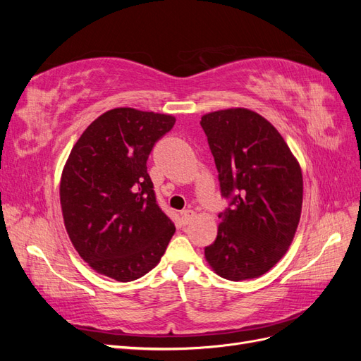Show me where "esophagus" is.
I'll return each instance as SVG.
<instances>
[{
  "label": "esophagus",
  "mask_w": 361,
  "mask_h": 361,
  "mask_svg": "<svg viewBox=\"0 0 361 361\" xmlns=\"http://www.w3.org/2000/svg\"><path fill=\"white\" fill-rule=\"evenodd\" d=\"M192 218H194V212L191 209H185V211L180 212V221H182L183 226H187L188 223H191Z\"/></svg>",
  "instance_id": "1"
}]
</instances>
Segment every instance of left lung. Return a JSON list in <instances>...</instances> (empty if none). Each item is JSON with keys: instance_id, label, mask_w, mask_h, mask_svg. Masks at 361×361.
I'll use <instances>...</instances> for the list:
<instances>
[{"instance_id": "obj_1", "label": "left lung", "mask_w": 361, "mask_h": 361, "mask_svg": "<svg viewBox=\"0 0 361 361\" xmlns=\"http://www.w3.org/2000/svg\"><path fill=\"white\" fill-rule=\"evenodd\" d=\"M220 179L231 199L204 257L218 276L241 281L264 276L286 255L300 223L302 173L285 138L248 108L202 116Z\"/></svg>"}]
</instances>
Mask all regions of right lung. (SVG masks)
Instances as JSON below:
<instances>
[{
  "label": "right lung",
  "mask_w": 361,
  "mask_h": 361,
  "mask_svg": "<svg viewBox=\"0 0 361 361\" xmlns=\"http://www.w3.org/2000/svg\"><path fill=\"white\" fill-rule=\"evenodd\" d=\"M176 117L114 108L87 126L60 180L71 241L89 267L117 281L155 268L176 231L155 199L147 158Z\"/></svg>",
  "instance_id": "obj_1"
}]
</instances>
